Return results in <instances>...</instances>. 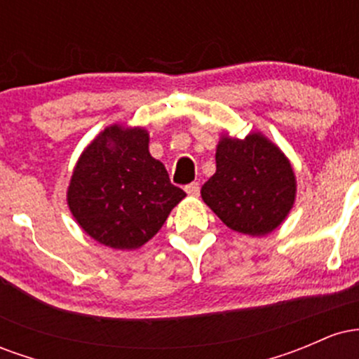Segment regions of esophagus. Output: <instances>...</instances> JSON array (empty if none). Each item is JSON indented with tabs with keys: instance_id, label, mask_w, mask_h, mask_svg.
Here are the masks:
<instances>
[{
	"instance_id": "obj_1",
	"label": "esophagus",
	"mask_w": 359,
	"mask_h": 359,
	"mask_svg": "<svg viewBox=\"0 0 359 359\" xmlns=\"http://www.w3.org/2000/svg\"><path fill=\"white\" fill-rule=\"evenodd\" d=\"M185 192H187L191 197H197V196H199V192H201L199 182H192V184L185 185Z\"/></svg>"
}]
</instances>
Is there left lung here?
<instances>
[{
    "label": "left lung",
    "mask_w": 359,
    "mask_h": 359,
    "mask_svg": "<svg viewBox=\"0 0 359 359\" xmlns=\"http://www.w3.org/2000/svg\"><path fill=\"white\" fill-rule=\"evenodd\" d=\"M297 180L280 148L259 131L246 138L221 135L216 174L201 189L203 201L233 231L265 236L294 208Z\"/></svg>",
    "instance_id": "left-lung-1"
}]
</instances>
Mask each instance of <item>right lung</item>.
<instances>
[{
    "instance_id": "right-lung-1",
    "label": "right lung",
    "mask_w": 359,
    "mask_h": 359,
    "mask_svg": "<svg viewBox=\"0 0 359 359\" xmlns=\"http://www.w3.org/2000/svg\"><path fill=\"white\" fill-rule=\"evenodd\" d=\"M142 126L114 123L84 148L67 187L74 219L93 240L113 250L150 241L185 197L148 150Z\"/></svg>"
}]
</instances>
